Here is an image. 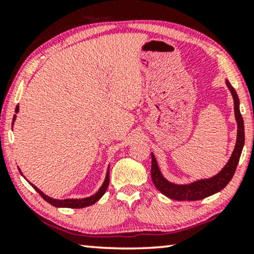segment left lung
Returning a JSON list of instances; mask_svg holds the SVG:
<instances>
[{
	"mask_svg": "<svg viewBox=\"0 0 254 254\" xmlns=\"http://www.w3.org/2000/svg\"><path fill=\"white\" fill-rule=\"evenodd\" d=\"M227 86L230 90L232 98L235 104V118L237 121V140L230 159L223 169L217 175L208 179H200L187 185H177V184L170 183L163 177L161 170L158 168L157 161H156L154 154H151V179L154 185L157 187L159 192L164 194L170 199L178 201H195L201 200L204 197L213 195V194L220 192L225 186L230 183L232 177L235 175L236 168H237L239 158H241L243 147L245 142L244 134V121L239 111V98L236 90L229 81H225Z\"/></svg>",
	"mask_w": 254,
	"mask_h": 254,
	"instance_id": "obj_1",
	"label": "left lung"
}]
</instances>
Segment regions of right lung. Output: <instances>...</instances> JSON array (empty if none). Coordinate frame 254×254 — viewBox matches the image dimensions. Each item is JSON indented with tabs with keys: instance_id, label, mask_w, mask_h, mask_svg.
I'll return each mask as SVG.
<instances>
[{
	"instance_id": "add662e5",
	"label": "right lung",
	"mask_w": 254,
	"mask_h": 254,
	"mask_svg": "<svg viewBox=\"0 0 254 254\" xmlns=\"http://www.w3.org/2000/svg\"><path fill=\"white\" fill-rule=\"evenodd\" d=\"M19 107L17 106L16 107V113L18 112ZM16 120V116H13V119H12V125H13V121ZM20 172V170H19ZM22 173V172H20ZM23 176V173H22ZM109 182H110V170H107V173H106V177H105V180H104L103 185L100 189L98 190V192H97L96 194H93V195L89 196V197H84V199H64V200H58V199H52V197L47 196L46 194H44L41 190L38 189V187H36L34 185H32V187L34 190H37L38 193L40 194L41 196H43V199L45 201H47L48 203H51L52 206L54 207H61V208H84V207H88V206H91V204L96 203L97 201H98L100 197H102L104 195V193L106 192L107 187H109Z\"/></svg>"
}]
</instances>
